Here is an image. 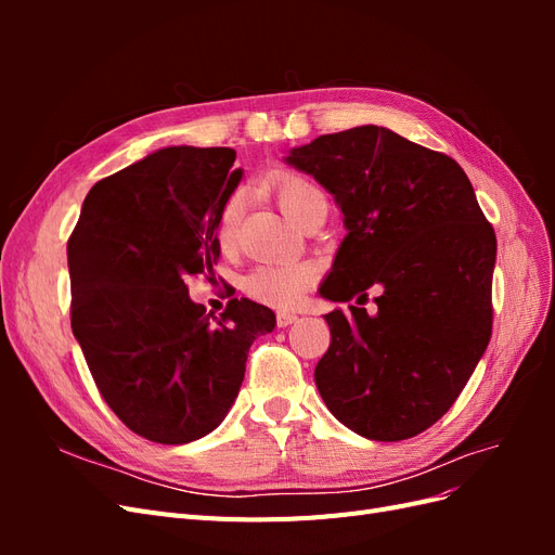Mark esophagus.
Instances as JSON below:
<instances>
[{"label":"esophagus","instance_id":"34e87169","mask_svg":"<svg viewBox=\"0 0 555 555\" xmlns=\"http://www.w3.org/2000/svg\"><path fill=\"white\" fill-rule=\"evenodd\" d=\"M296 314L294 312H278V326L280 328H287V326H292L294 322H296Z\"/></svg>","mask_w":555,"mask_h":555}]
</instances>
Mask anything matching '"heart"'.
I'll return each mask as SVG.
<instances>
[{
    "label": "heart",
    "mask_w": 555,
    "mask_h": 555,
    "mask_svg": "<svg viewBox=\"0 0 555 555\" xmlns=\"http://www.w3.org/2000/svg\"><path fill=\"white\" fill-rule=\"evenodd\" d=\"M280 208L284 215L296 224L298 217L306 212V208L314 198H322L317 184L300 176H284L275 188ZM241 222V196H231L222 206L220 220H217V241L222 247L231 245L236 238ZM314 280L312 266L306 261H271L259 263L243 280V289L259 300V304L273 306V308H289L296 300L306 294Z\"/></svg>",
    "instance_id": "1"
}]
</instances>
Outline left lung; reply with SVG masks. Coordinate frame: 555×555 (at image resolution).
<instances>
[{"label":"left lung","mask_w":555,"mask_h":555,"mask_svg":"<svg viewBox=\"0 0 555 555\" xmlns=\"http://www.w3.org/2000/svg\"><path fill=\"white\" fill-rule=\"evenodd\" d=\"M333 194L343 238L319 294L331 347L314 367L331 414L361 438H414L456 402L491 340L495 233L451 157L363 125L284 157ZM371 286L378 312L359 309Z\"/></svg>","instance_id":"8db88e82"}]
</instances>
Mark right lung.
<instances>
[{
	"label": "right lung",
	"mask_w": 555,
	"mask_h": 555,
	"mask_svg": "<svg viewBox=\"0 0 555 555\" xmlns=\"http://www.w3.org/2000/svg\"><path fill=\"white\" fill-rule=\"evenodd\" d=\"M231 147H162L99 180L66 245L72 331L99 393L145 440L188 444L224 422L249 345L275 312L249 298L220 317L190 275L220 257L217 220L243 169Z\"/></svg>",
	"instance_id": "obj_1"
}]
</instances>
